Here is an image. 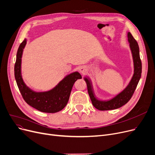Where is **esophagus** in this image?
<instances>
[{
  "label": "esophagus",
  "instance_id": "34e87169",
  "mask_svg": "<svg viewBox=\"0 0 155 155\" xmlns=\"http://www.w3.org/2000/svg\"><path fill=\"white\" fill-rule=\"evenodd\" d=\"M79 72L83 74L86 73V72L87 71V69H86V68L85 67V66H81V67L79 69Z\"/></svg>",
  "mask_w": 155,
  "mask_h": 155
}]
</instances>
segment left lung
<instances>
[{
  "mask_svg": "<svg viewBox=\"0 0 155 155\" xmlns=\"http://www.w3.org/2000/svg\"><path fill=\"white\" fill-rule=\"evenodd\" d=\"M127 40L131 51L134 64V73L127 86L120 93L108 100H100L94 94L91 79L85 76L84 80L86 83L88 94L90 95L93 105L99 110H110L119 108L129 101L133 94L137 84L141 77L142 64L140 59L138 43L130 32H127Z\"/></svg>",
  "mask_w": 155,
  "mask_h": 155,
  "instance_id": "1",
  "label": "left lung"
}]
</instances>
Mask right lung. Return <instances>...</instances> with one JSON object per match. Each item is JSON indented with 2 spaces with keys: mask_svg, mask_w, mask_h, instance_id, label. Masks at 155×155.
I'll use <instances>...</instances> for the list:
<instances>
[{
  "mask_svg": "<svg viewBox=\"0 0 155 155\" xmlns=\"http://www.w3.org/2000/svg\"><path fill=\"white\" fill-rule=\"evenodd\" d=\"M27 40L25 39L19 45L14 65V76L19 90L25 101L33 108L45 113H56L67 105L74 83L81 75L75 71L66 75L55 86L45 91H35L26 86L21 74V62L23 50Z\"/></svg>",
  "mask_w": 155,
  "mask_h": 155,
  "instance_id": "1",
  "label": "right lung"
}]
</instances>
